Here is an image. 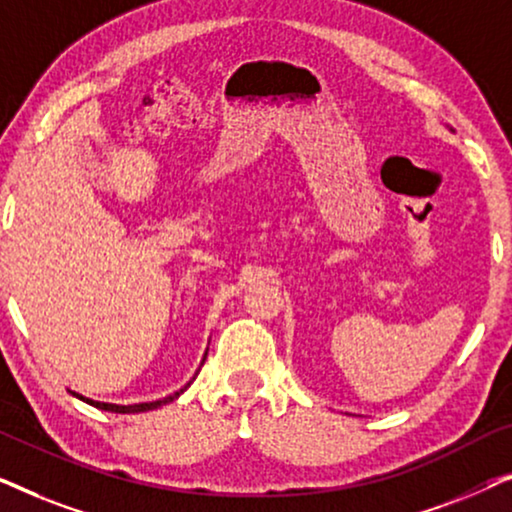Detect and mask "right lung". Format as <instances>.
I'll use <instances>...</instances> for the list:
<instances>
[{
    "instance_id": "1",
    "label": "right lung",
    "mask_w": 512,
    "mask_h": 512,
    "mask_svg": "<svg viewBox=\"0 0 512 512\" xmlns=\"http://www.w3.org/2000/svg\"><path fill=\"white\" fill-rule=\"evenodd\" d=\"M205 359H207V352H205V356H202L200 366H202V363H205ZM195 375H198V373H195ZM195 375H193V380H195ZM193 380H191V382H193ZM191 382L184 384V387H181L179 391H174V394H170V396H165V398H158V401L132 403V405H116V403H102V401H93V398H86V396L76 394V391H72V389H69V394L76 396V398H79V401H83V403L93 405V408H100V410H104V412H118V415H135V412H149V410H156V408H160V405H167V403H172L174 398H179L181 394H184V391H186L188 387H191Z\"/></svg>"
}]
</instances>
